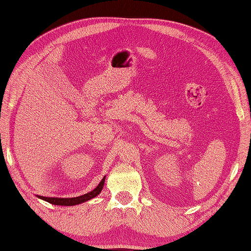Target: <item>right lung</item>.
Wrapping results in <instances>:
<instances>
[{"label":"right lung","instance_id":"obj_1","mask_svg":"<svg viewBox=\"0 0 251 251\" xmlns=\"http://www.w3.org/2000/svg\"><path fill=\"white\" fill-rule=\"evenodd\" d=\"M104 180H105V177H103V179L100 181V183L97 185V188L94 189L93 191H90L89 193H86V194L81 195L78 197H71V199H59V197H45V196H39V195H37V197H40L41 200H44L46 201L50 202V204H52V205H60V206L77 205V204H81V202L92 200V199H94V197L97 196L103 188Z\"/></svg>","mask_w":251,"mask_h":251}]
</instances>
